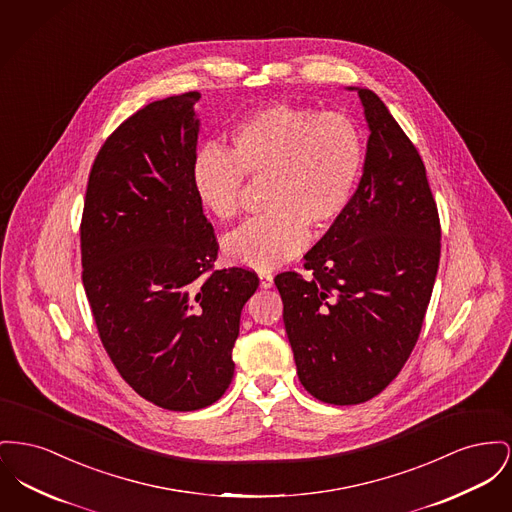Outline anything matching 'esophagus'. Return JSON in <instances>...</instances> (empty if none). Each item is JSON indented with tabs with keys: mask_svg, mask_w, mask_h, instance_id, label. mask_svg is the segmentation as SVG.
<instances>
[{
	"mask_svg": "<svg viewBox=\"0 0 512 512\" xmlns=\"http://www.w3.org/2000/svg\"><path fill=\"white\" fill-rule=\"evenodd\" d=\"M259 284H261V288H271L272 286V274L271 272H261L259 274Z\"/></svg>",
	"mask_w": 512,
	"mask_h": 512,
	"instance_id": "1",
	"label": "esophagus"
}]
</instances>
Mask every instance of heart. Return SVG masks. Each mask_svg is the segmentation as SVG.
Returning <instances> with one entry per match:
<instances>
[{"instance_id":"heart-1","label":"heart","mask_w":512,"mask_h":512,"mask_svg":"<svg viewBox=\"0 0 512 512\" xmlns=\"http://www.w3.org/2000/svg\"><path fill=\"white\" fill-rule=\"evenodd\" d=\"M234 154L203 147L191 164L201 207L218 220L238 216L243 176L271 178L267 211L245 222L224 243L230 263L271 271L309 241V226L325 230L348 207L363 166L356 123L338 112L271 104L232 131Z\"/></svg>"}]
</instances>
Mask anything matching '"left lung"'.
<instances>
[{
  "label": "left lung",
  "mask_w": 512,
  "mask_h": 512,
  "mask_svg": "<svg viewBox=\"0 0 512 512\" xmlns=\"http://www.w3.org/2000/svg\"><path fill=\"white\" fill-rule=\"evenodd\" d=\"M358 92L369 129L358 189L305 259L274 284L305 391L360 404L410 358L431 300L441 226L425 166L383 100Z\"/></svg>",
  "instance_id": "8db88e82"
}]
</instances>
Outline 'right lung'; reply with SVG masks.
Here are the masks:
<instances>
[{
    "mask_svg": "<svg viewBox=\"0 0 512 512\" xmlns=\"http://www.w3.org/2000/svg\"><path fill=\"white\" fill-rule=\"evenodd\" d=\"M199 92L141 108L92 164L81 222L83 286L121 377L152 404L191 412L234 379L241 309L259 278L218 255L191 183Z\"/></svg>",
    "mask_w": 512,
    "mask_h": 512,
    "instance_id": "right-lung-1",
    "label": "right lung"
}]
</instances>
